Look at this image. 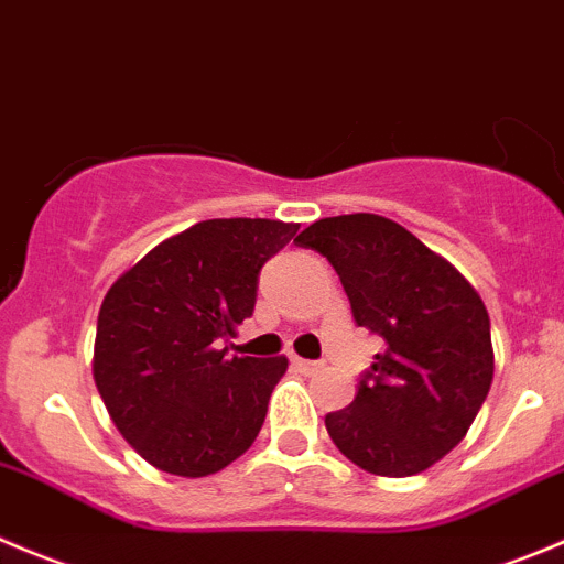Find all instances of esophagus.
Listing matches in <instances>:
<instances>
[{
	"label": "esophagus",
	"instance_id": "1",
	"mask_svg": "<svg viewBox=\"0 0 564 564\" xmlns=\"http://www.w3.org/2000/svg\"><path fill=\"white\" fill-rule=\"evenodd\" d=\"M292 366L297 371H303V375H314V371H319L322 366V360H305V358H292Z\"/></svg>",
	"mask_w": 564,
	"mask_h": 564
}]
</instances>
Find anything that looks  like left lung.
<instances>
[{"label": "left lung", "mask_w": 564, "mask_h": 564, "mask_svg": "<svg viewBox=\"0 0 564 564\" xmlns=\"http://www.w3.org/2000/svg\"><path fill=\"white\" fill-rule=\"evenodd\" d=\"M294 242L330 261L355 325L386 341L360 375L352 404L325 415L327 435L371 474L424 471L466 438L494 382L482 297L386 217H325Z\"/></svg>", "instance_id": "obj_1"}]
</instances>
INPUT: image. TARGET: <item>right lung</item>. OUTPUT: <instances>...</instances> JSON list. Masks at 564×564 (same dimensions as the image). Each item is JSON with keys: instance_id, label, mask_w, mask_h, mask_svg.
<instances>
[{"instance_id": "right-lung-1", "label": "right lung", "mask_w": 564, "mask_h": 564, "mask_svg": "<svg viewBox=\"0 0 564 564\" xmlns=\"http://www.w3.org/2000/svg\"><path fill=\"white\" fill-rule=\"evenodd\" d=\"M297 228L195 223L109 286L93 380L120 435L160 471L209 477L259 435L286 358H228L220 344L253 316L261 267Z\"/></svg>"}]
</instances>
